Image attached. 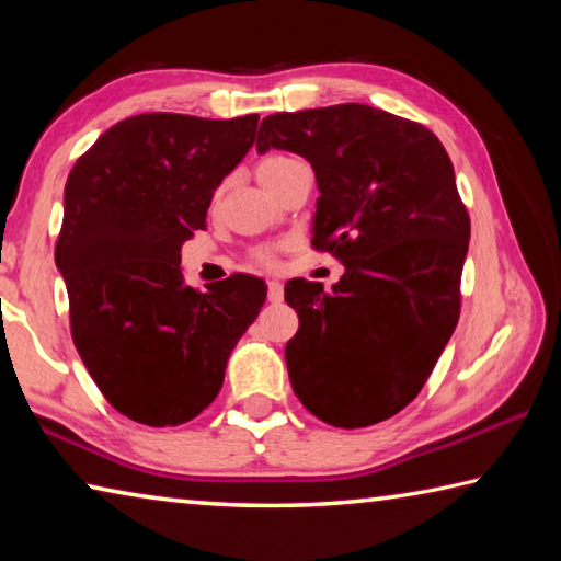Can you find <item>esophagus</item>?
<instances>
[{
	"instance_id": "obj_1",
	"label": "esophagus",
	"mask_w": 561,
	"mask_h": 561,
	"mask_svg": "<svg viewBox=\"0 0 561 561\" xmlns=\"http://www.w3.org/2000/svg\"><path fill=\"white\" fill-rule=\"evenodd\" d=\"M267 297L272 304H279L284 299V287L279 282H274V279L267 282Z\"/></svg>"
}]
</instances>
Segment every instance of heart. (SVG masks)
Listing matches in <instances>:
<instances>
[{
    "instance_id": "b5f03b06",
    "label": "heart",
    "mask_w": 561,
    "mask_h": 561,
    "mask_svg": "<svg viewBox=\"0 0 561 561\" xmlns=\"http://www.w3.org/2000/svg\"><path fill=\"white\" fill-rule=\"evenodd\" d=\"M291 163V158L287 156H267L260 160L257 165V175L262 180V185H267L270 180L279 173V170H284ZM254 257H257L260 264H264V267H274L277 264V250L274 247H262V250L254 252Z\"/></svg>"
}]
</instances>
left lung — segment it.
<instances>
[{
	"instance_id": "8db88e82",
	"label": "left lung",
	"mask_w": 561,
	"mask_h": 561,
	"mask_svg": "<svg viewBox=\"0 0 561 561\" xmlns=\"http://www.w3.org/2000/svg\"><path fill=\"white\" fill-rule=\"evenodd\" d=\"M270 148L314 168L311 244L346 267L331 291L284 287L294 393L334 428L381 423L421 393L460 317L470 217L450 158L421 123L364 103L274 113L257 136Z\"/></svg>"
}]
</instances>
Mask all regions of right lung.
<instances>
[{"instance_id":"right-lung-1","label":"right lung","mask_w":561,"mask_h":561,"mask_svg":"<svg viewBox=\"0 0 561 561\" xmlns=\"http://www.w3.org/2000/svg\"><path fill=\"white\" fill-rule=\"evenodd\" d=\"M257 121L140 113L103 133L66 180L54 257L71 336L130 421L165 428L201 415L267 297L250 274L197 291L180 270L183 242L205 230L213 193L252 148Z\"/></svg>"}]
</instances>
